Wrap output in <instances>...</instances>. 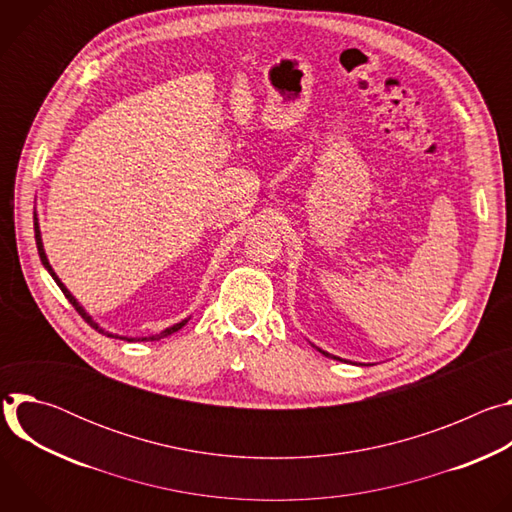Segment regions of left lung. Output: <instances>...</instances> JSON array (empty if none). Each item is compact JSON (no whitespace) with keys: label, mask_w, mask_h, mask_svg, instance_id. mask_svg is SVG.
I'll return each mask as SVG.
<instances>
[{"label":"left lung","mask_w":512,"mask_h":512,"mask_svg":"<svg viewBox=\"0 0 512 512\" xmlns=\"http://www.w3.org/2000/svg\"><path fill=\"white\" fill-rule=\"evenodd\" d=\"M312 346H314V344H312ZM314 348H316L318 352H322L324 356H328V358H334V360H342L340 356H334V354H330V352H326V350H322V348H318V346H314ZM344 362H348V360H344Z\"/></svg>","instance_id":"1"}]
</instances>
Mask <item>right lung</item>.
<instances>
[{
  "mask_svg": "<svg viewBox=\"0 0 512 512\" xmlns=\"http://www.w3.org/2000/svg\"><path fill=\"white\" fill-rule=\"evenodd\" d=\"M34 235H36V247H38V255H40V261H42V265L48 269V273L52 275V279L56 281V285L62 289V294L66 296V300L75 306V310L85 318V322H89L95 330H99L101 334H105V336H111V338H119V340H127V342H143V340H160V338H166V336H170V334H174V332H178L186 322H188V318L186 320H182V322H178V324H174V326H170V328H166V330H162L160 334H152V336H141V338H129V336H117V334H111V332H107V330H103L87 312H85V308L77 302V298L70 294V291L66 289V285L58 279V275L54 273V269H52V265L48 263V257H46V253H44V245H42V235H40V225H38V216H36V212H34Z\"/></svg>",
  "mask_w": 512,
  "mask_h": 512,
  "instance_id": "right-lung-1",
  "label": "right lung"
}]
</instances>
